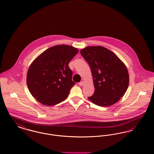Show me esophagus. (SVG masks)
Returning <instances> with one entry per match:
<instances>
[{
    "mask_svg": "<svg viewBox=\"0 0 154 154\" xmlns=\"http://www.w3.org/2000/svg\"><path fill=\"white\" fill-rule=\"evenodd\" d=\"M84 84V82H79V85H80V86H82Z\"/></svg>",
    "mask_w": 154,
    "mask_h": 154,
    "instance_id": "34e87169",
    "label": "esophagus"
}]
</instances>
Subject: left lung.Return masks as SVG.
Masks as SVG:
<instances>
[{"label":"left lung","instance_id":"left-lung-1","mask_svg":"<svg viewBox=\"0 0 154 154\" xmlns=\"http://www.w3.org/2000/svg\"><path fill=\"white\" fill-rule=\"evenodd\" d=\"M80 53L90 66L95 88L88 100L103 107L116 103L126 93L129 84L126 65L116 54L101 46H87Z\"/></svg>","mask_w":154,"mask_h":154}]
</instances>
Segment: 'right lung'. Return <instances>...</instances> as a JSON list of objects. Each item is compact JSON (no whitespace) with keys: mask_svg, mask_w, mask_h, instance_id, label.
<instances>
[{"mask_svg":"<svg viewBox=\"0 0 154 154\" xmlns=\"http://www.w3.org/2000/svg\"><path fill=\"white\" fill-rule=\"evenodd\" d=\"M78 52V49L72 46H54L39 54L31 64L27 84L37 101L52 106L67 98L75 84L69 63Z\"/></svg>","mask_w":154,"mask_h":154,"instance_id":"1","label":"right lung"}]
</instances>
